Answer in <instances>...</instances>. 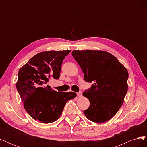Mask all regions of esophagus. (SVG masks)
Instances as JSON below:
<instances>
[{"label": "esophagus", "mask_w": 147, "mask_h": 147, "mask_svg": "<svg viewBox=\"0 0 147 147\" xmlns=\"http://www.w3.org/2000/svg\"><path fill=\"white\" fill-rule=\"evenodd\" d=\"M77 96H78V97H80L82 96V92L81 91H79L78 92H77Z\"/></svg>", "instance_id": "34e87169"}]
</instances>
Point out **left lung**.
Wrapping results in <instances>:
<instances>
[{
	"mask_svg": "<svg viewBox=\"0 0 147 147\" xmlns=\"http://www.w3.org/2000/svg\"><path fill=\"white\" fill-rule=\"evenodd\" d=\"M72 55L82 70L84 80L94 82L83 92L90 102L83 113L92 122L109 121L118 112L127 93V69L107 51L74 50Z\"/></svg>",
	"mask_w": 147,
	"mask_h": 147,
	"instance_id": "obj_1",
	"label": "left lung"
}]
</instances>
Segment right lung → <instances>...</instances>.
I'll return each instance as SVG.
<instances>
[{"instance_id": "right-lung-1", "label": "right lung", "mask_w": 147, "mask_h": 147, "mask_svg": "<svg viewBox=\"0 0 147 147\" xmlns=\"http://www.w3.org/2000/svg\"><path fill=\"white\" fill-rule=\"evenodd\" d=\"M71 50L39 53L20 69L16 89L26 112L35 120L51 123L61 115L66 102L77 96L74 92L53 91L47 84L50 79H59L61 65Z\"/></svg>"}]
</instances>
